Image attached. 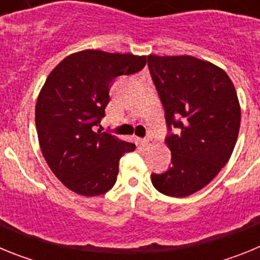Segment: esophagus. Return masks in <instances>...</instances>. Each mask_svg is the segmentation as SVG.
<instances>
[{
    "label": "esophagus",
    "mask_w": 260,
    "mask_h": 260,
    "mask_svg": "<svg viewBox=\"0 0 260 260\" xmlns=\"http://www.w3.org/2000/svg\"><path fill=\"white\" fill-rule=\"evenodd\" d=\"M141 144L143 146V148H146V150H148V148H151L152 146H155V143H153L152 139H146V141H142Z\"/></svg>",
    "instance_id": "34e87169"
}]
</instances>
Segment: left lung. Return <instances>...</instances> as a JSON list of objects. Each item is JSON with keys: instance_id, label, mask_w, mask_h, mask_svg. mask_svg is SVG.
<instances>
[{"instance_id": "8db88e82", "label": "left lung", "mask_w": 260, "mask_h": 260, "mask_svg": "<svg viewBox=\"0 0 260 260\" xmlns=\"http://www.w3.org/2000/svg\"><path fill=\"white\" fill-rule=\"evenodd\" d=\"M165 110L172 167L151 176L157 191L183 198L203 189L231 158L241 125L233 82L219 66L192 56H148Z\"/></svg>"}]
</instances>
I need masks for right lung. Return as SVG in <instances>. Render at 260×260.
I'll list each match as a JSON object with an SVG mask.
<instances>
[{"mask_svg": "<svg viewBox=\"0 0 260 260\" xmlns=\"http://www.w3.org/2000/svg\"><path fill=\"white\" fill-rule=\"evenodd\" d=\"M144 65L146 56L86 49L65 57L48 75L35 108L39 144L50 171L71 191L96 197L116 183L119 158L135 144L93 126L104 117L114 78Z\"/></svg>", "mask_w": 260, "mask_h": 260, "instance_id": "add662e5", "label": "right lung"}]
</instances>
